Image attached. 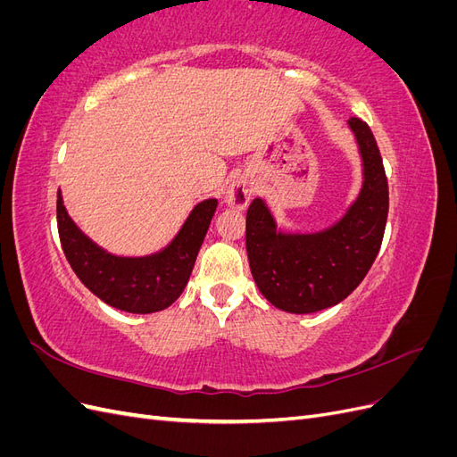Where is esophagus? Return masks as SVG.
<instances>
[{"label": "esophagus", "mask_w": 457, "mask_h": 457, "mask_svg": "<svg viewBox=\"0 0 457 457\" xmlns=\"http://www.w3.org/2000/svg\"><path fill=\"white\" fill-rule=\"evenodd\" d=\"M253 195V187L244 181V179H237L227 192V204L232 207H238V210H244V207L250 204Z\"/></svg>", "instance_id": "1"}]
</instances>
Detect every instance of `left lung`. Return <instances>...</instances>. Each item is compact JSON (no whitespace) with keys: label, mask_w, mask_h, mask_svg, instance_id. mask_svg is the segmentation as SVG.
I'll return each mask as SVG.
<instances>
[{"label":"left lung","mask_w":457,"mask_h":457,"mask_svg":"<svg viewBox=\"0 0 457 457\" xmlns=\"http://www.w3.org/2000/svg\"><path fill=\"white\" fill-rule=\"evenodd\" d=\"M349 126L361 146L364 185L345 217L322 232L284 234L262 200L247 207L245 250L259 292L286 312L334 307L364 280L383 242L389 185L371 129L361 118Z\"/></svg>","instance_id":"left-lung-1"}]
</instances>
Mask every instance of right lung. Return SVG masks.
<instances>
[{
    "label": "right lung",
    "mask_w": 457,
    "mask_h": 457,
    "mask_svg": "<svg viewBox=\"0 0 457 457\" xmlns=\"http://www.w3.org/2000/svg\"><path fill=\"white\" fill-rule=\"evenodd\" d=\"M215 210L217 200L198 204L175 240L148 257H116L101 250L68 217L61 192L57 227L66 261L89 292L114 309L148 314L168 309L183 294Z\"/></svg>",
    "instance_id": "add662e5"
}]
</instances>
